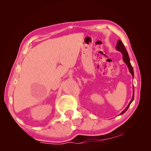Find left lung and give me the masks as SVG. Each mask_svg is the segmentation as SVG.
Listing matches in <instances>:
<instances>
[{
    "label": "left lung",
    "mask_w": 151,
    "mask_h": 151,
    "mask_svg": "<svg viewBox=\"0 0 151 151\" xmlns=\"http://www.w3.org/2000/svg\"><path fill=\"white\" fill-rule=\"evenodd\" d=\"M116 48L118 50H119L120 52H121L122 53V58H123V60L124 62L127 64V65L128 66V68H129V70L130 71V73L132 74V76H134V72H133V68H132V66L131 65V63H130V59H129V55H128V52L126 50V48L124 47V45L123 43L122 42V41L121 40H119L118 42H117V44H116ZM133 91H134V86H133ZM134 99V92H133V96H132V99L131 101L130 102V103L129 104V105L127 106V107L126 109H125L123 111H122L121 114H122L123 113H124L125 112L127 111V109H129V107L130 106V104L132 102Z\"/></svg>",
    "instance_id": "left-lung-1"
}]
</instances>
